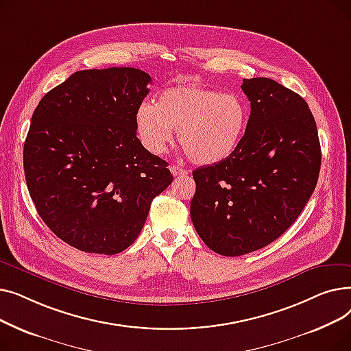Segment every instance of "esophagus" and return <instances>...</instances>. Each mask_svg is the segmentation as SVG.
<instances>
[{
  "label": "esophagus",
  "instance_id": "34e87169",
  "mask_svg": "<svg viewBox=\"0 0 351 351\" xmlns=\"http://www.w3.org/2000/svg\"><path fill=\"white\" fill-rule=\"evenodd\" d=\"M169 169H171V172H172L173 176H182V175H186V173H188V171L179 168V166H176V165L169 166Z\"/></svg>",
  "mask_w": 351,
  "mask_h": 351
}]
</instances>
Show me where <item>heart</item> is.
I'll list each match as a JSON object with an SVG mask.
<instances>
[{"label": "heart", "instance_id": "b5f03b06", "mask_svg": "<svg viewBox=\"0 0 351 351\" xmlns=\"http://www.w3.org/2000/svg\"><path fill=\"white\" fill-rule=\"evenodd\" d=\"M250 109L237 94L200 85L163 89L151 102H142L135 114L136 134L147 152L162 155L173 139L197 165L229 159L241 146L249 125Z\"/></svg>", "mask_w": 351, "mask_h": 351}]
</instances>
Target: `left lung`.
Here are the masks:
<instances>
[{
    "instance_id": "obj_1",
    "label": "left lung",
    "mask_w": 351,
    "mask_h": 351,
    "mask_svg": "<svg viewBox=\"0 0 351 351\" xmlns=\"http://www.w3.org/2000/svg\"><path fill=\"white\" fill-rule=\"evenodd\" d=\"M250 118L239 149L192 172L191 217L202 241L222 256L259 250L299 217L320 172L316 121L296 92L270 78L243 80Z\"/></svg>"
}]
</instances>
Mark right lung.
Masks as SVG:
<instances>
[{"label":"right lung","instance_id":"obj_1","mask_svg":"<svg viewBox=\"0 0 351 351\" xmlns=\"http://www.w3.org/2000/svg\"><path fill=\"white\" fill-rule=\"evenodd\" d=\"M152 80L136 68L78 71L35 108L24 143L31 199L69 246L117 254L141 233L173 176L136 136L135 114Z\"/></svg>","mask_w":351,"mask_h":351}]
</instances>
